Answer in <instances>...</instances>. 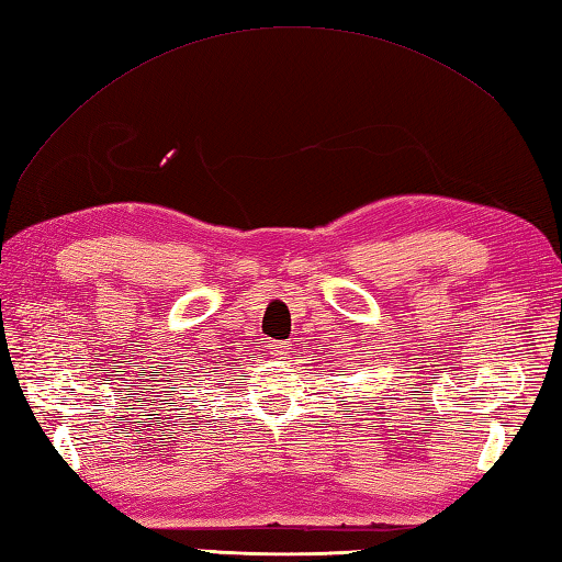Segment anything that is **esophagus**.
Returning a JSON list of instances; mask_svg holds the SVG:
<instances>
[{
	"mask_svg": "<svg viewBox=\"0 0 562 562\" xmlns=\"http://www.w3.org/2000/svg\"><path fill=\"white\" fill-rule=\"evenodd\" d=\"M288 350H290L288 342H270V345H268V352H270L272 357H284V355H288Z\"/></svg>",
	"mask_w": 562,
	"mask_h": 562,
	"instance_id": "esophagus-1",
	"label": "esophagus"
}]
</instances>
